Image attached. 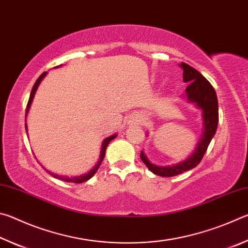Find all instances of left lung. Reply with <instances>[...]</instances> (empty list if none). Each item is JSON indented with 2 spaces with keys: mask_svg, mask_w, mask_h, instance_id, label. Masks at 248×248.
<instances>
[{
  "mask_svg": "<svg viewBox=\"0 0 248 248\" xmlns=\"http://www.w3.org/2000/svg\"><path fill=\"white\" fill-rule=\"evenodd\" d=\"M180 68L183 69V79L185 83H189L186 87L185 97L189 103L195 104L197 107L202 110L203 130L202 136L198 145L189 157L185 161L170 166H157L151 163L146 158L145 154L141 152L140 157L146 167L153 174L163 176V177H171L195 169L202 159L208 146L216 134L217 123H219V106H217V97L216 91L210 82L198 71L191 68L189 64L182 62Z\"/></svg>",
  "mask_w": 248,
  "mask_h": 248,
  "instance_id": "8db88e82",
  "label": "left lung"
}]
</instances>
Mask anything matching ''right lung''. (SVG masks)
Instances as JSON below:
<instances>
[{
    "instance_id": "1",
    "label": "right lung",
    "mask_w": 248,
    "mask_h": 248,
    "mask_svg": "<svg viewBox=\"0 0 248 248\" xmlns=\"http://www.w3.org/2000/svg\"><path fill=\"white\" fill-rule=\"evenodd\" d=\"M59 66H61V65H58V68H59ZM56 68H57V66H56ZM46 74H47V72H44V73L41 74L40 77L38 78V79H37L36 83L33 84L32 90H31V96H29V99H28V103H27V107H26V116H27L28 111H29V108H31V102H32L33 96H35L36 91H37V89H38V86H39L40 82L43 81V78L46 77ZM25 125H26V130H27V124H25ZM115 138H116V134H114V136L108 137V138H106V139L104 140L103 144H102V152H100L99 161H98L97 164H96V165L93 167V170H91L89 171V173H86V174H84V175H79V176H75V177H66V176H60V175H58V174L51 173V171H49V170H47V171H48V173H49L50 175L52 176V177H54V178H58V179H61V180H63V182H68V183H77V184L83 183V182H86V180H89L90 178L93 177V176L95 175L96 171H97V170L99 169V166H100V164H102L103 159H104V157H105V152H106L107 145L109 144V142H110L112 139H115Z\"/></svg>"
}]
</instances>
